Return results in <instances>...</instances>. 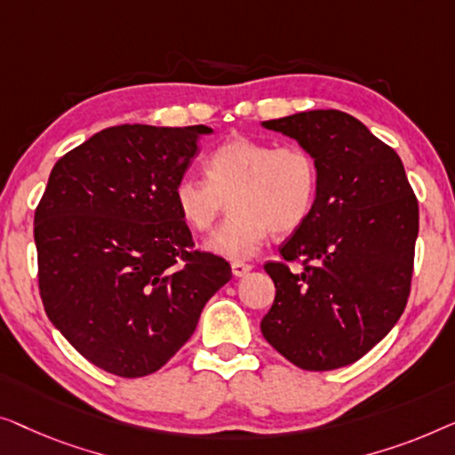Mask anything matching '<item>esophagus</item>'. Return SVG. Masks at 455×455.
Listing matches in <instances>:
<instances>
[{
    "label": "esophagus",
    "mask_w": 455,
    "mask_h": 455,
    "mask_svg": "<svg viewBox=\"0 0 455 455\" xmlns=\"http://www.w3.org/2000/svg\"><path fill=\"white\" fill-rule=\"evenodd\" d=\"M230 270H233V276H235V278H243L247 272H251V266L243 264V261H233V266H230Z\"/></svg>",
    "instance_id": "obj_1"
}]
</instances>
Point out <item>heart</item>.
Returning a JSON list of instances; mask_svg holds the SVG:
<instances>
[{"mask_svg":"<svg viewBox=\"0 0 455 455\" xmlns=\"http://www.w3.org/2000/svg\"><path fill=\"white\" fill-rule=\"evenodd\" d=\"M206 171L208 179L191 172L179 177L172 197L181 219L197 233L212 228L230 202L233 214L206 243L220 258H253L270 233H294L315 206L319 171L303 146L236 136L210 152Z\"/></svg>","mask_w":455,"mask_h":455,"instance_id":"b5f03b06","label":"heart"}]
</instances>
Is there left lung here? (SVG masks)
Wrapping results in <instances>:
<instances>
[{
    "mask_svg": "<svg viewBox=\"0 0 455 455\" xmlns=\"http://www.w3.org/2000/svg\"><path fill=\"white\" fill-rule=\"evenodd\" d=\"M317 163L311 216L280 247L303 272L266 264L276 286L261 334L305 371L347 367L389 334L411 292L419 202L395 150L342 111L261 121Z\"/></svg>",
    "mask_w": 455,
    "mask_h": 455,
    "instance_id": "left-lung-1",
    "label": "left lung"
}]
</instances>
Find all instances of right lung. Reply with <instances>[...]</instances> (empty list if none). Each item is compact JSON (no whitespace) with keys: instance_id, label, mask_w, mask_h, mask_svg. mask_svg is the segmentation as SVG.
Instances as JSON below:
<instances>
[{"instance_id":"obj_1","label":"right lung","mask_w":455,"mask_h":455,"mask_svg":"<svg viewBox=\"0 0 455 455\" xmlns=\"http://www.w3.org/2000/svg\"><path fill=\"white\" fill-rule=\"evenodd\" d=\"M206 125H115L55 163L35 212L47 317L92 364L155 373L189 340L228 261L189 251L172 189Z\"/></svg>"}]
</instances>
